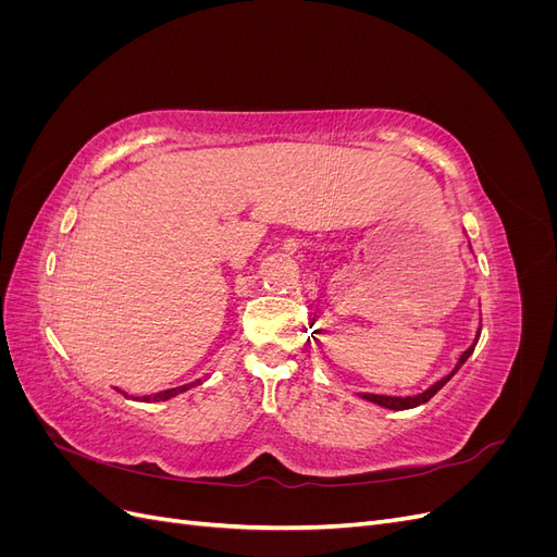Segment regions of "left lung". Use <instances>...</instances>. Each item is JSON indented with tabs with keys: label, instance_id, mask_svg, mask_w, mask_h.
Here are the masks:
<instances>
[{
	"label": "left lung",
	"instance_id": "8db88e82",
	"mask_svg": "<svg viewBox=\"0 0 557 557\" xmlns=\"http://www.w3.org/2000/svg\"><path fill=\"white\" fill-rule=\"evenodd\" d=\"M479 339V336H476ZM476 344V342H474ZM471 350H474V346H469L462 356H460V362L455 364V369L453 372L448 374V376H444L442 381H436L432 387H428L425 393H420V395H416V397H391V395H372V393H364L362 395V399H369V401H374V404H379V407H385V409H395V411H401V409H413V407H418V404H425V401H430L436 393L442 391V387L448 383V379L458 372L460 369V364L471 356Z\"/></svg>",
	"mask_w": 557,
	"mask_h": 557
}]
</instances>
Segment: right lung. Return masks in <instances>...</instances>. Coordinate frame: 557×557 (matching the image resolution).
Here are the masks:
<instances>
[{
  "instance_id": "add662e5",
  "label": "right lung",
  "mask_w": 557,
  "mask_h": 557,
  "mask_svg": "<svg viewBox=\"0 0 557 557\" xmlns=\"http://www.w3.org/2000/svg\"><path fill=\"white\" fill-rule=\"evenodd\" d=\"M199 383V381H197ZM195 383H188V385H181V387H172V391H162V393H156V395H144L141 401H160V399H170L183 391H188V387H193Z\"/></svg>"
}]
</instances>
